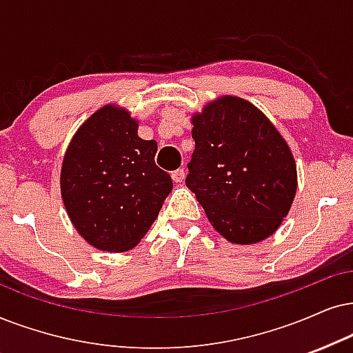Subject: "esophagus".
I'll return each instance as SVG.
<instances>
[{
  "label": "esophagus",
  "instance_id": "obj_1",
  "mask_svg": "<svg viewBox=\"0 0 353 353\" xmlns=\"http://www.w3.org/2000/svg\"><path fill=\"white\" fill-rule=\"evenodd\" d=\"M171 177H172L174 182H177V184H179V182L184 181V177H185L184 169H176V171L171 174Z\"/></svg>",
  "mask_w": 353,
  "mask_h": 353
}]
</instances>
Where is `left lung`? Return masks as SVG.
I'll return each mask as SVG.
<instances>
[{"instance_id": "left-lung-1", "label": "left lung", "mask_w": 353, "mask_h": 353, "mask_svg": "<svg viewBox=\"0 0 353 353\" xmlns=\"http://www.w3.org/2000/svg\"><path fill=\"white\" fill-rule=\"evenodd\" d=\"M195 150L185 185L210 223L234 244H254L282 225L296 194L287 141L256 105L234 96L192 117Z\"/></svg>"}]
</instances>
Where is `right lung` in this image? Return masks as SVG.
Listing matches in <instances>:
<instances>
[{"instance_id":"add662e5","label":"right lung","mask_w":353,"mask_h":353,"mask_svg":"<svg viewBox=\"0 0 353 353\" xmlns=\"http://www.w3.org/2000/svg\"><path fill=\"white\" fill-rule=\"evenodd\" d=\"M158 143L138 137L125 109L104 105L84 122L66 150L60 187L66 213L91 246L128 251L140 243L172 190L154 163Z\"/></svg>"}]
</instances>
